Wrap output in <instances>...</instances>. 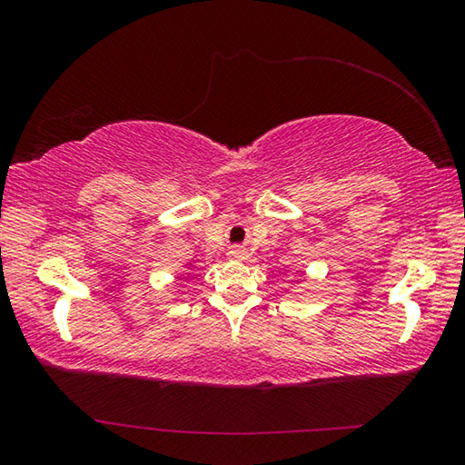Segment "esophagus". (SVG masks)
<instances>
[{"label":"esophagus","instance_id":"1","mask_svg":"<svg viewBox=\"0 0 465 465\" xmlns=\"http://www.w3.org/2000/svg\"><path fill=\"white\" fill-rule=\"evenodd\" d=\"M227 254H230V258H235V261H243V258H246V248L233 246Z\"/></svg>","mask_w":465,"mask_h":465}]
</instances>
